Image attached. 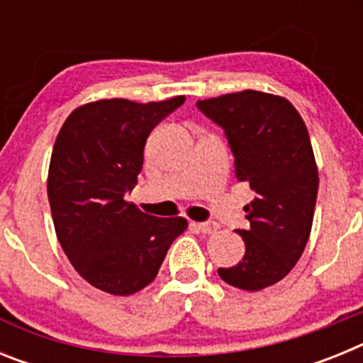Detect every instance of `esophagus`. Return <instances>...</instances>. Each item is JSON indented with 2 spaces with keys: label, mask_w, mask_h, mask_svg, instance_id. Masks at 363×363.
Instances as JSON below:
<instances>
[{
  "label": "esophagus",
  "mask_w": 363,
  "mask_h": 363,
  "mask_svg": "<svg viewBox=\"0 0 363 363\" xmlns=\"http://www.w3.org/2000/svg\"><path fill=\"white\" fill-rule=\"evenodd\" d=\"M196 225H198V229L205 234H213L218 230L216 221H201V223H196Z\"/></svg>",
  "instance_id": "34e87169"
}]
</instances>
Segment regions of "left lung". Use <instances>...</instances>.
Instances as JSON below:
<instances>
[{"instance_id":"left-lung-1","label":"left lung","mask_w":363,"mask_h":363,"mask_svg":"<svg viewBox=\"0 0 363 363\" xmlns=\"http://www.w3.org/2000/svg\"><path fill=\"white\" fill-rule=\"evenodd\" d=\"M196 107L223 129L234 176L256 192L245 207L249 229H238L245 255L218 274L238 289H265L296 265L313 227L318 169L307 127L287 99L258 91L201 99Z\"/></svg>"}]
</instances>
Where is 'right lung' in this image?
Instances as JSON below:
<instances>
[{
    "mask_svg": "<svg viewBox=\"0 0 363 363\" xmlns=\"http://www.w3.org/2000/svg\"><path fill=\"white\" fill-rule=\"evenodd\" d=\"M184 96L134 104L99 99L63 123L49 167L50 211L63 251L96 289L127 296L156 278L184 218H156L125 201L138 184L152 129Z\"/></svg>",
    "mask_w": 363,
    "mask_h": 363,
    "instance_id": "add662e5",
    "label": "right lung"
}]
</instances>
